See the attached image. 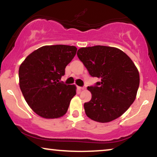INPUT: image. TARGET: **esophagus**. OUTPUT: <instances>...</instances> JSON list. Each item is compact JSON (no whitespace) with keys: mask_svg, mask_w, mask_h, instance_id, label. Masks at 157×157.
<instances>
[{"mask_svg":"<svg viewBox=\"0 0 157 157\" xmlns=\"http://www.w3.org/2000/svg\"><path fill=\"white\" fill-rule=\"evenodd\" d=\"M78 89H81V90H83V89H86V86H78Z\"/></svg>","mask_w":157,"mask_h":157,"instance_id":"esophagus-1","label":"esophagus"}]
</instances>
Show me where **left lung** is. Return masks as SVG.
I'll use <instances>...</instances> for the list:
<instances>
[{
    "label": "left lung",
    "instance_id": "8db88e82",
    "mask_svg": "<svg viewBox=\"0 0 157 157\" xmlns=\"http://www.w3.org/2000/svg\"><path fill=\"white\" fill-rule=\"evenodd\" d=\"M77 56L90 76L101 80L87 87L91 99L83 105L86 115L99 123L117 119L136 99L140 77L135 64L122 50L107 46L81 48Z\"/></svg>",
    "mask_w": 157,
    "mask_h": 157
}]
</instances>
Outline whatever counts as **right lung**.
<instances>
[{
  "mask_svg": "<svg viewBox=\"0 0 157 157\" xmlns=\"http://www.w3.org/2000/svg\"><path fill=\"white\" fill-rule=\"evenodd\" d=\"M76 51L75 46H43L29 55L20 66V89L26 102L38 115L52 119L66 113L76 87L59 81Z\"/></svg>",
  "mask_w": 157,
  "mask_h": 157,
  "instance_id": "obj_1",
  "label": "right lung"
}]
</instances>
